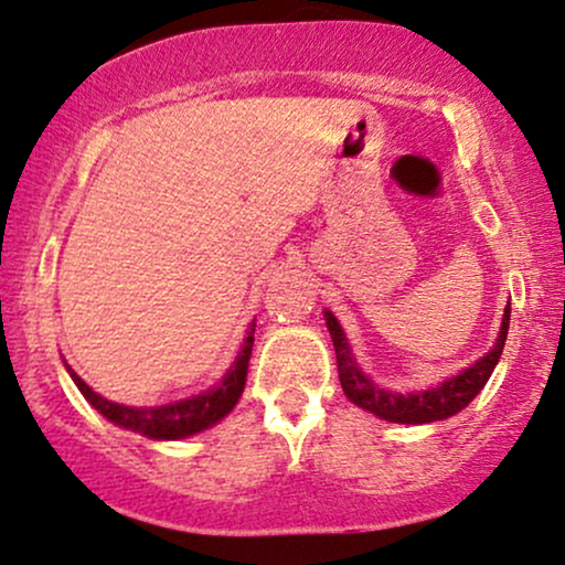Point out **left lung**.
<instances>
[{
    "label": "left lung",
    "instance_id": "left-lung-1",
    "mask_svg": "<svg viewBox=\"0 0 565 565\" xmlns=\"http://www.w3.org/2000/svg\"><path fill=\"white\" fill-rule=\"evenodd\" d=\"M508 322H511V301L505 303L503 322H500L495 345H492L482 359L475 361L471 366L461 369L458 374H452V377L443 380L440 385L401 393V390L382 387L369 377L364 369L359 366L356 356H353L351 343H348L343 327H340L335 315L324 309V324L327 330H330L332 345H335L338 374H340V385H343L345 398L356 403L359 408L369 411V414L380 416V419L393 422V424L443 422L469 406V403L482 393V387L487 385V380H490V374L495 372L500 353H503V345H505Z\"/></svg>",
    "mask_w": 565,
    "mask_h": 565
}]
</instances>
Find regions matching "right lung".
<instances>
[{
  "instance_id": "right-lung-1",
  "label": "right lung",
  "mask_w": 565,
  "mask_h": 565,
  "mask_svg": "<svg viewBox=\"0 0 565 565\" xmlns=\"http://www.w3.org/2000/svg\"><path fill=\"white\" fill-rule=\"evenodd\" d=\"M254 327L256 322L248 324L246 338H243L238 356H235L233 366L227 369L225 377L217 385L204 390V393L191 395V398L164 403V406H122V403L107 401L104 395L96 393L94 387H88L78 374L73 372L67 364V374L73 377L75 385L83 393L90 406H94L107 422L117 424V427L138 431V435L149 437V440H185V437L199 435L214 424L225 419L230 411L235 408V403L243 395L246 387V372H248V359L250 348H254Z\"/></svg>"
}]
</instances>
